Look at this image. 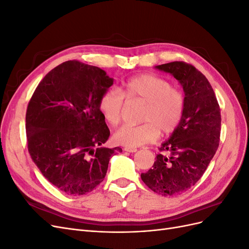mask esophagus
<instances>
[{
    "label": "esophagus",
    "instance_id": "obj_1",
    "mask_svg": "<svg viewBox=\"0 0 249 249\" xmlns=\"http://www.w3.org/2000/svg\"><path fill=\"white\" fill-rule=\"evenodd\" d=\"M124 152H127V153H136L137 152V148H131V147H124Z\"/></svg>",
    "mask_w": 249,
    "mask_h": 249
}]
</instances>
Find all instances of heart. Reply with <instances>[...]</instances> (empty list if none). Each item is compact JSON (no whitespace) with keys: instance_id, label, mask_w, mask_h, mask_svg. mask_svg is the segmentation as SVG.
Wrapping results in <instances>:
<instances>
[{"instance_id":"b5f03b06","label":"heart","mask_w":249,"mask_h":249,"mask_svg":"<svg viewBox=\"0 0 249 249\" xmlns=\"http://www.w3.org/2000/svg\"><path fill=\"white\" fill-rule=\"evenodd\" d=\"M124 96L127 101L144 105L139 125L124 124L113 135L119 145L135 148L154 142L160 135H169L177 130L184 115L183 93L172 88L165 79L155 74H140L124 83L120 91L109 89L99 103L106 122L115 126L120 123L124 109Z\"/></svg>"}]
</instances>
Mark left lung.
<instances>
[{"instance_id":"8db88e82","label":"left lung","mask_w":249,"mask_h":249,"mask_svg":"<svg viewBox=\"0 0 249 249\" xmlns=\"http://www.w3.org/2000/svg\"><path fill=\"white\" fill-rule=\"evenodd\" d=\"M155 69L178 81L185 109L177 130L160 147L169 156L157 155L153 168L141 178L150 190L171 196L190 189L205 173L219 145L221 115L212 86L193 65L175 61Z\"/></svg>"}]
</instances>
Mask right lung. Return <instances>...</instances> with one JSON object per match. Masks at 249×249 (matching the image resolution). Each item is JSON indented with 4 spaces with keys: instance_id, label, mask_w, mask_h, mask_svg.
<instances>
[{
    "instance_id": "1",
    "label": "right lung",
    "mask_w": 249,
    "mask_h": 249,
    "mask_svg": "<svg viewBox=\"0 0 249 249\" xmlns=\"http://www.w3.org/2000/svg\"><path fill=\"white\" fill-rule=\"evenodd\" d=\"M114 79L100 67L63 62L42 79L26 113L28 150L42 176L70 195L91 192L120 147L101 145L110 131L99 108Z\"/></svg>"
}]
</instances>
